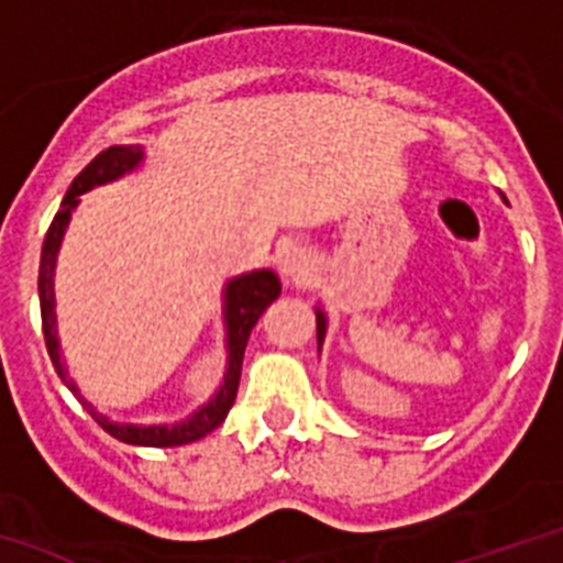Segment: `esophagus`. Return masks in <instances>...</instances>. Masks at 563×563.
<instances>
[{
	"label": "esophagus",
	"instance_id": "esophagus-1",
	"mask_svg": "<svg viewBox=\"0 0 563 563\" xmlns=\"http://www.w3.org/2000/svg\"><path fill=\"white\" fill-rule=\"evenodd\" d=\"M310 271H313V264H310V255L305 250H287L282 255V273H285L290 282H308Z\"/></svg>",
	"mask_w": 563,
	"mask_h": 563
}]
</instances>
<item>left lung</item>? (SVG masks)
<instances>
[{
    "label": "left lung",
    "mask_w": 563,
    "mask_h": 563,
    "mask_svg": "<svg viewBox=\"0 0 563 563\" xmlns=\"http://www.w3.org/2000/svg\"><path fill=\"white\" fill-rule=\"evenodd\" d=\"M324 333H328V316H324L322 310L316 308V339H319V347H322Z\"/></svg>",
    "instance_id": "obj_1"
}]
</instances>
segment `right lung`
Returning <instances> with one entry per match:
<instances>
[{"label": "right lung", "instance_id": "1", "mask_svg": "<svg viewBox=\"0 0 563 563\" xmlns=\"http://www.w3.org/2000/svg\"><path fill=\"white\" fill-rule=\"evenodd\" d=\"M143 164V146H109L106 152L91 161L86 169L71 180V187L65 192L59 212L51 221L48 232H45V244H42L40 258V310H42V333H45V347L48 356L57 368L59 379H63L71 394L82 402L88 415L95 417L103 431H109L111 438H118L120 443L129 445H155V449H166V445H184L195 443V440L207 438L209 431L218 429L230 415L235 394H239L241 379V362H244V347H247L250 331L258 322V316L267 310V305L278 299L282 292V282L273 271H253L244 276H235L227 282L224 287V331H227V371L224 383L218 385V391L203 402L192 417L180 422H169V426H134V422H114L97 411L82 394L77 391L74 379H68V368L63 365V354H59V336H57V301H54V267H57V253L63 244V235L68 230L71 212L80 203V195L88 189L103 187L111 180L123 178L129 172H134Z\"/></svg>", "mask_w": 563, "mask_h": 563}]
</instances>
